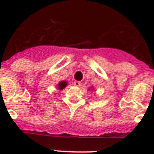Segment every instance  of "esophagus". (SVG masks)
Returning a JSON list of instances; mask_svg holds the SVG:
<instances>
[{
  "instance_id": "34e87169",
  "label": "esophagus",
  "mask_w": 154,
  "mask_h": 154,
  "mask_svg": "<svg viewBox=\"0 0 154 154\" xmlns=\"http://www.w3.org/2000/svg\"><path fill=\"white\" fill-rule=\"evenodd\" d=\"M73 85H74V86H76V87H80L81 85V83L80 81H74V82H73Z\"/></svg>"
}]
</instances>
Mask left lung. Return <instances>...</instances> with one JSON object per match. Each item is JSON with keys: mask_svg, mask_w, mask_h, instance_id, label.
<instances>
[{"mask_svg": "<svg viewBox=\"0 0 154 154\" xmlns=\"http://www.w3.org/2000/svg\"><path fill=\"white\" fill-rule=\"evenodd\" d=\"M91 88H92V90H94V88H93V87H91ZM88 90H90V88H89Z\"/></svg>", "mask_w": 154, "mask_h": 154, "instance_id": "8db88e82", "label": "left lung"}]
</instances>
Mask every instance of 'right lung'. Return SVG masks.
<instances>
[{
    "label": "right lung",
    "mask_w": 154,
    "mask_h": 154,
    "mask_svg": "<svg viewBox=\"0 0 154 154\" xmlns=\"http://www.w3.org/2000/svg\"><path fill=\"white\" fill-rule=\"evenodd\" d=\"M67 85H67L66 81H59V84H58L56 87H57V88L59 89V90H63V89H64L66 87Z\"/></svg>",
    "instance_id": "obj_1"
}]
</instances>
